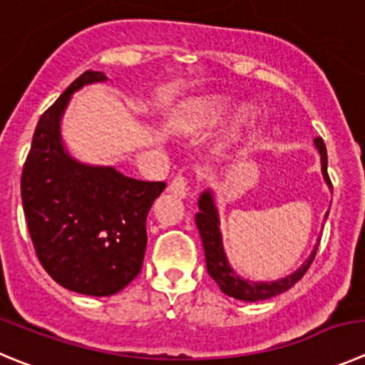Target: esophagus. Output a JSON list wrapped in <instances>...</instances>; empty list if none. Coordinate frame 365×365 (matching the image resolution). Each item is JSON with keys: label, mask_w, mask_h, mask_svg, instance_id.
<instances>
[{"label": "esophagus", "mask_w": 365, "mask_h": 365, "mask_svg": "<svg viewBox=\"0 0 365 365\" xmlns=\"http://www.w3.org/2000/svg\"><path fill=\"white\" fill-rule=\"evenodd\" d=\"M169 192L176 194L180 198H185L187 192H189V180L183 175H176L175 178L169 183Z\"/></svg>", "instance_id": "obj_1"}]
</instances>
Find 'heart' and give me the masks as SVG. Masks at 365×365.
Wrapping results in <instances>:
<instances>
[{
    "mask_svg": "<svg viewBox=\"0 0 365 365\" xmlns=\"http://www.w3.org/2000/svg\"><path fill=\"white\" fill-rule=\"evenodd\" d=\"M225 113H227V106L221 104V102H203V104H200L196 110H192V113L189 115L187 124H189L190 129H205L217 124V122L225 117Z\"/></svg>",
    "mask_w": 365,
    "mask_h": 365,
    "instance_id": "1",
    "label": "heart"
}]
</instances>
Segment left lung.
Masks as SVG:
<instances>
[{
	"instance_id": "1",
	"label": "left lung",
	"mask_w": 365,
	"mask_h": 365,
	"mask_svg": "<svg viewBox=\"0 0 365 365\" xmlns=\"http://www.w3.org/2000/svg\"><path fill=\"white\" fill-rule=\"evenodd\" d=\"M313 142H315L317 151L321 155L322 176H324L326 183L331 187V180H329L328 176V151H326L324 140H322L321 136H317ZM198 207L200 212L196 214V225H198L203 250H205L207 272H209L210 277L217 282L221 292L229 295V297L240 299V301L247 302L267 301V299L275 297V295L282 294V292L290 290L295 282L301 281L302 275L308 272L309 264L315 259L317 247L315 250L312 252V255L306 259V263L302 264L299 270H295L294 274L286 275L284 279H279V281L272 282H254L247 281V279H241L240 275L230 268L229 261H227V255H225L220 232V217H217V210L216 205H214V198L210 190H205V192L200 196ZM326 217H328V214H326Z\"/></svg>"
}]
</instances>
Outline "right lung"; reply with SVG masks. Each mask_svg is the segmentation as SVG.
<instances>
[{
	"mask_svg": "<svg viewBox=\"0 0 365 365\" xmlns=\"http://www.w3.org/2000/svg\"><path fill=\"white\" fill-rule=\"evenodd\" d=\"M106 81L88 70L41 115L23 165L21 200L37 259L71 292L108 297L144 263L145 217L165 182H142L113 167L84 165L64 151L61 117L71 93Z\"/></svg>",
	"mask_w": 365,
	"mask_h": 365,
	"instance_id": "add662e5",
	"label": "right lung"
}]
</instances>
